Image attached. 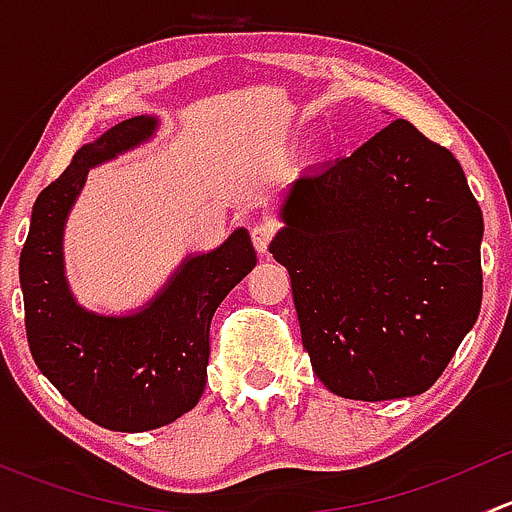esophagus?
Returning <instances> with one entry per match:
<instances>
[{"label": "esophagus", "mask_w": 512, "mask_h": 512, "mask_svg": "<svg viewBox=\"0 0 512 512\" xmlns=\"http://www.w3.org/2000/svg\"><path fill=\"white\" fill-rule=\"evenodd\" d=\"M275 235H277V227H275V223H270V220H262V223H255L250 227L252 245H255V250L260 252V255H267V250H270V242L275 240Z\"/></svg>", "instance_id": "1"}]
</instances>
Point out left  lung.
I'll use <instances>...</instances> for the list:
<instances>
[{
	"label": "left lung",
	"instance_id": "8db88e82",
	"mask_svg": "<svg viewBox=\"0 0 512 512\" xmlns=\"http://www.w3.org/2000/svg\"><path fill=\"white\" fill-rule=\"evenodd\" d=\"M282 220L270 252L319 381L354 401L431 389L483 299V213L453 153L396 118L304 170Z\"/></svg>",
	"mask_w": 512,
	"mask_h": 512
}]
</instances>
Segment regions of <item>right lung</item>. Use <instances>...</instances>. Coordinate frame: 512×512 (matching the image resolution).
Masks as SVG:
<instances>
[{"instance_id": "add662e5", "label": "right lung", "mask_w": 512, "mask_h": 512, "mask_svg": "<svg viewBox=\"0 0 512 512\" xmlns=\"http://www.w3.org/2000/svg\"><path fill=\"white\" fill-rule=\"evenodd\" d=\"M156 118L136 116L81 146L32 210L19 257L24 324L41 374L86 416L111 431H151L188 414L203 396L210 322L232 287L257 265L245 230L208 255L188 257L146 309L103 317L71 297L61 260L66 215L89 168L153 136Z\"/></svg>"}]
</instances>
